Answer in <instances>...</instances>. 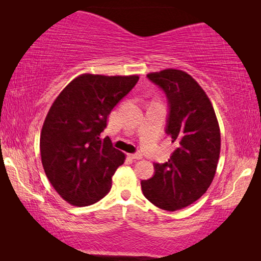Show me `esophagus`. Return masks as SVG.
Listing matches in <instances>:
<instances>
[{"label": "esophagus", "mask_w": 261, "mask_h": 261, "mask_svg": "<svg viewBox=\"0 0 261 261\" xmlns=\"http://www.w3.org/2000/svg\"><path fill=\"white\" fill-rule=\"evenodd\" d=\"M127 156L131 158L132 160H140V159H143V155H141L140 153H135V154H127Z\"/></svg>", "instance_id": "1"}]
</instances>
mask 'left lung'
I'll use <instances>...</instances> for the list:
<instances>
[{
	"instance_id": "obj_1",
	"label": "left lung",
	"mask_w": 261,
	"mask_h": 261,
	"mask_svg": "<svg viewBox=\"0 0 261 261\" xmlns=\"http://www.w3.org/2000/svg\"><path fill=\"white\" fill-rule=\"evenodd\" d=\"M168 98L166 132L175 151L166 163H155L152 178L141 180L146 199L174 212L199 199L213 182L221 149V134L213 105L188 72L165 69L147 74Z\"/></svg>"
}]
</instances>
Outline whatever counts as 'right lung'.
Segmentation results:
<instances>
[{"label":"right lung","instance_id":"add662e5","mask_svg":"<svg viewBox=\"0 0 261 261\" xmlns=\"http://www.w3.org/2000/svg\"><path fill=\"white\" fill-rule=\"evenodd\" d=\"M138 79V74H79L49 108L40 135L41 162L53 188L70 205H92L110 191L125 154L100 135L113 108Z\"/></svg>","mask_w":261,"mask_h":261}]
</instances>
